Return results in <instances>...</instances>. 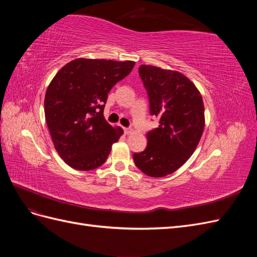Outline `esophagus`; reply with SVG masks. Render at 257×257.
<instances>
[{
    "mask_svg": "<svg viewBox=\"0 0 257 257\" xmlns=\"http://www.w3.org/2000/svg\"><path fill=\"white\" fill-rule=\"evenodd\" d=\"M124 133H125L126 135L133 133V128H132V127H124Z\"/></svg>",
    "mask_w": 257,
    "mask_h": 257,
    "instance_id": "34e87169",
    "label": "esophagus"
}]
</instances>
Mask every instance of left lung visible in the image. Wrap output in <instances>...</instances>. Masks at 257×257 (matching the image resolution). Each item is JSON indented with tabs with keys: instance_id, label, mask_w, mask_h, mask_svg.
I'll use <instances>...</instances> for the list:
<instances>
[{
	"instance_id": "8db88e82",
	"label": "left lung",
	"mask_w": 257,
	"mask_h": 257,
	"mask_svg": "<svg viewBox=\"0 0 257 257\" xmlns=\"http://www.w3.org/2000/svg\"><path fill=\"white\" fill-rule=\"evenodd\" d=\"M159 127L147 133V148L134 153L136 166L160 178L180 168L195 151L205 127V108L199 91L183 74L151 65L138 68Z\"/></svg>"
}]
</instances>
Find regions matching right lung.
<instances>
[{
  "label": "right lung",
  "mask_w": 257,
  "mask_h": 257,
  "mask_svg": "<svg viewBox=\"0 0 257 257\" xmlns=\"http://www.w3.org/2000/svg\"><path fill=\"white\" fill-rule=\"evenodd\" d=\"M133 61L76 59L53 77L45 95V116L57 152L68 166L103 165L123 134L104 118L108 93L132 72Z\"/></svg>",
  "instance_id": "obj_1"
}]
</instances>
